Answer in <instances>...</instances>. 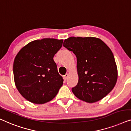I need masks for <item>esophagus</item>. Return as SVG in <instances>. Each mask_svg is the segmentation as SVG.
<instances>
[{"mask_svg": "<svg viewBox=\"0 0 131 131\" xmlns=\"http://www.w3.org/2000/svg\"><path fill=\"white\" fill-rule=\"evenodd\" d=\"M68 73H66V74L63 76V78H64V80H65V81H66V80H67V78H68Z\"/></svg>", "mask_w": 131, "mask_h": 131, "instance_id": "obj_1", "label": "esophagus"}]
</instances>
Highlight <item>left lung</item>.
<instances>
[{"label": "left lung", "instance_id": "1", "mask_svg": "<svg viewBox=\"0 0 131 131\" xmlns=\"http://www.w3.org/2000/svg\"><path fill=\"white\" fill-rule=\"evenodd\" d=\"M63 46L77 57L79 79L72 91L77 98L94 103L113 90L117 79V66L111 50L102 40L71 37Z\"/></svg>", "mask_w": 131, "mask_h": 131}]
</instances>
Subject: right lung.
<instances>
[{
  "label": "right lung",
  "mask_w": 131,
  "mask_h": 131,
  "mask_svg": "<svg viewBox=\"0 0 131 131\" xmlns=\"http://www.w3.org/2000/svg\"><path fill=\"white\" fill-rule=\"evenodd\" d=\"M63 40L43 38L22 48L14 62L15 84L22 96L35 104L52 100L63 85L58 73L54 54L62 46Z\"/></svg>",
  "instance_id": "obj_1"
}]
</instances>
